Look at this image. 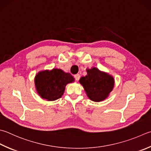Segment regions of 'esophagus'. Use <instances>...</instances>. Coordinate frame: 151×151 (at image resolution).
Instances as JSON below:
<instances>
[{"label":"esophagus","mask_w":151,"mask_h":151,"mask_svg":"<svg viewBox=\"0 0 151 151\" xmlns=\"http://www.w3.org/2000/svg\"><path fill=\"white\" fill-rule=\"evenodd\" d=\"M74 77H75V78H76V79L77 81H79V78H80V75H79V73H78V74L75 75V76H74Z\"/></svg>","instance_id":"34e87169"}]
</instances>
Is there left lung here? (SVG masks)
I'll use <instances>...</instances> for the list:
<instances>
[{
	"mask_svg": "<svg viewBox=\"0 0 151 151\" xmlns=\"http://www.w3.org/2000/svg\"><path fill=\"white\" fill-rule=\"evenodd\" d=\"M87 74L81 77L79 83L84 88L87 96L94 102H101L105 100L114 87L113 76L93 67L86 70Z\"/></svg>",
	"mask_w": 151,
	"mask_h": 151,
	"instance_id": "left-lung-1",
	"label": "left lung"
}]
</instances>
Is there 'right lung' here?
I'll return each instance as SVG.
<instances>
[{
	"mask_svg": "<svg viewBox=\"0 0 151 151\" xmlns=\"http://www.w3.org/2000/svg\"><path fill=\"white\" fill-rule=\"evenodd\" d=\"M34 81L38 95L42 99L53 101L62 97L66 85L74 82L75 79L70 73L53 68L39 72Z\"/></svg>",
	"mask_w": 151,
	"mask_h": 151,
	"instance_id": "1",
	"label": "right lung"
}]
</instances>
